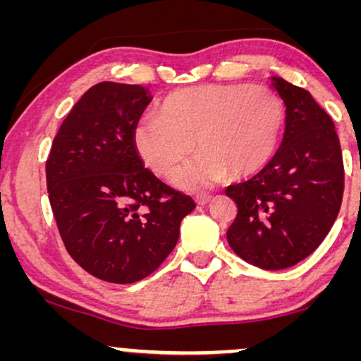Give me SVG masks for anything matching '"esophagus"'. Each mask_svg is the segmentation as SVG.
I'll use <instances>...</instances> for the list:
<instances>
[{
	"mask_svg": "<svg viewBox=\"0 0 361 361\" xmlns=\"http://www.w3.org/2000/svg\"><path fill=\"white\" fill-rule=\"evenodd\" d=\"M210 198H212V195L198 193L197 197H195V202H197V205H207L210 202Z\"/></svg>",
	"mask_w": 361,
	"mask_h": 361,
	"instance_id": "esophagus-1",
	"label": "esophagus"
}]
</instances>
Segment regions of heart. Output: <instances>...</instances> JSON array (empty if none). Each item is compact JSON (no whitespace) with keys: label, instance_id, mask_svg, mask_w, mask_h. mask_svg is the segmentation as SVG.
I'll return each instance as SVG.
<instances>
[{"label":"heart","instance_id":"heart-1","mask_svg":"<svg viewBox=\"0 0 361 361\" xmlns=\"http://www.w3.org/2000/svg\"><path fill=\"white\" fill-rule=\"evenodd\" d=\"M285 106L268 86L231 82L171 91L132 130L135 151L152 171L171 176L192 154H200L175 176L186 190H204L229 171L247 176L267 166L279 147Z\"/></svg>","mask_w":361,"mask_h":361}]
</instances>
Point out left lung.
I'll return each instance as SVG.
<instances>
[{
	"mask_svg": "<svg viewBox=\"0 0 361 361\" xmlns=\"http://www.w3.org/2000/svg\"><path fill=\"white\" fill-rule=\"evenodd\" d=\"M285 106L281 146L258 175L231 185L238 205L227 243L263 270H283L324 241L341 209L345 166L334 122L307 90L273 78Z\"/></svg>",
	"mask_w": 361,
	"mask_h": 361,
	"instance_id": "left-lung-1",
	"label": "left lung"
}]
</instances>
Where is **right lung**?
<instances>
[{"label": "right lung", "mask_w": 361, "mask_h": 361, "mask_svg": "<svg viewBox=\"0 0 361 361\" xmlns=\"http://www.w3.org/2000/svg\"><path fill=\"white\" fill-rule=\"evenodd\" d=\"M151 102L139 85L103 81L73 106L45 163L57 229L71 258L97 279L134 283L176 246L192 197L144 168L132 130Z\"/></svg>", "instance_id": "obj_1"}]
</instances>
